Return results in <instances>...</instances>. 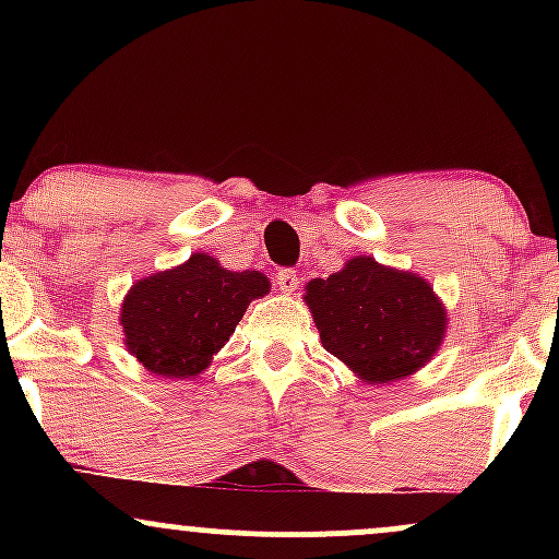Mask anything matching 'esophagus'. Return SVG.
Segmentation results:
<instances>
[{"label": "esophagus", "mask_w": 559, "mask_h": 559, "mask_svg": "<svg viewBox=\"0 0 559 559\" xmlns=\"http://www.w3.org/2000/svg\"><path fill=\"white\" fill-rule=\"evenodd\" d=\"M275 284H278V288H281V292H284V294L297 292V286H299V273L294 271V267H281L278 275H275Z\"/></svg>", "instance_id": "esophagus-1"}]
</instances>
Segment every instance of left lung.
Returning <instances> with one entry per match:
<instances>
[{"mask_svg": "<svg viewBox=\"0 0 559 559\" xmlns=\"http://www.w3.org/2000/svg\"><path fill=\"white\" fill-rule=\"evenodd\" d=\"M305 301L325 349L370 383L415 373L444 338L447 312L433 288L373 258H355L344 271L310 281Z\"/></svg>", "mask_w": 559, "mask_h": 559, "instance_id": "left-lung-1", "label": "left lung"}]
</instances>
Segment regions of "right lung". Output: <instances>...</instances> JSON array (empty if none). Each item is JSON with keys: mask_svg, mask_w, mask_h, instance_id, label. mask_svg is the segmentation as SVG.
I'll return each instance as SVG.
<instances>
[{"mask_svg": "<svg viewBox=\"0 0 559 559\" xmlns=\"http://www.w3.org/2000/svg\"><path fill=\"white\" fill-rule=\"evenodd\" d=\"M271 281L258 271H226L210 254H191L173 271L150 275L123 301L126 346L152 373L189 378L202 373L249 301L267 294Z\"/></svg>", "mask_w": 559, "mask_h": 559, "instance_id": "1", "label": "right lung"}]
</instances>
